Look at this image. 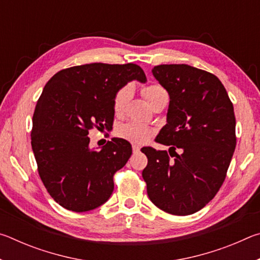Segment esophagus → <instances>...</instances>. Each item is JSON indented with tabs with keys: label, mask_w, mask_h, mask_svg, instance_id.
I'll return each instance as SVG.
<instances>
[{
	"label": "esophagus",
	"mask_w": 260,
	"mask_h": 260,
	"mask_svg": "<svg viewBox=\"0 0 260 260\" xmlns=\"http://www.w3.org/2000/svg\"><path fill=\"white\" fill-rule=\"evenodd\" d=\"M132 149H133V152H134V153L140 151V147H139V146H133V147H132Z\"/></svg>",
	"instance_id": "esophagus-1"
}]
</instances>
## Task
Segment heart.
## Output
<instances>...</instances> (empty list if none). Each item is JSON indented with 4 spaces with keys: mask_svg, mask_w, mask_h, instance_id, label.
Wrapping results in <instances>:
<instances>
[{
    "mask_svg": "<svg viewBox=\"0 0 260 260\" xmlns=\"http://www.w3.org/2000/svg\"><path fill=\"white\" fill-rule=\"evenodd\" d=\"M132 95H133V88H132L131 85L122 86L116 91V94L113 96L114 113H124L127 104H128L129 100L132 99ZM142 95L150 105L160 99H169V94H167L165 88L157 85V83L144 86L142 88ZM117 135L133 143L142 144L151 138L152 131L147 126L139 124V122H126V124H122L118 127Z\"/></svg>",
    "mask_w": 260,
    "mask_h": 260,
    "instance_id": "obj_1",
    "label": "heart"
}]
</instances>
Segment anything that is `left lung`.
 <instances>
[{
	"instance_id": "1",
	"label": "left lung",
	"mask_w": 260,
	"mask_h": 260,
	"mask_svg": "<svg viewBox=\"0 0 260 260\" xmlns=\"http://www.w3.org/2000/svg\"><path fill=\"white\" fill-rule=\"evenodd\" d=\"M152 74L169 91L167 124L156 142L165 150L141 149L148 158L142 171L150 201L174 215L203 209L225 181L236 147L235 114L232 101L214 74L186 64H162Z\"/></svg>"
}]
</instances>
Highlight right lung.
Instances as JSON below:
<instances>
[{
    "mask_svg": "<svg viewBox=\"0 0 260 260\" xmlns=\"http://www.w3.org/2000/svg\"><path fill=\"white\" fill-rule=\"evenodd\" d=\"M131 80L146 82L139 65L90 63L60 70L43 88L33 114L30 144L39 175L60 206L96 209L113 191V175L132 155L124 139L89 149V131L113 124V96Z\"/></svg>",
    "mask_w": 260,
    "mask_h": 260,
    "instance_id": "obj_1",
    "label": "right lung"
}]
</instances>
